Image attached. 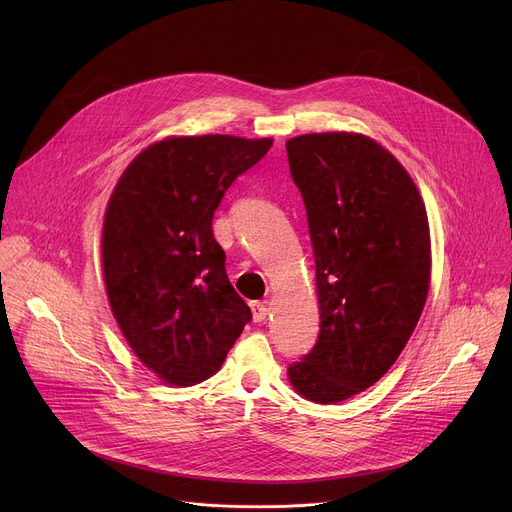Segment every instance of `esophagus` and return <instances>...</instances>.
Instances as JSON below:
<instances>
[{"label": "esophagus", "mask_w": 512, "mask_h": 512, "mask_svg": "<svg viewBox=\"0 0 512 512\" xmlns=\"http://www.w3.org/2000/svg\"><path fill=\"white\" fill-rule=\"evenodd\" d=\"M249 306H251V312H253V320H255V322H263V320L267 318L269 308H267L265 302H251Z\"/></svg>", "instance_id": "obj_1"}]
</instances>
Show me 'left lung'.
<instances>
[{"instance_id": "left-lung-1", "label": "left lung", "mask_w": 512, "mask_h": 512, "mask_svg": "<svg viewBox=\"0 0 512 512\" xmlns=\"http://www.w3.org/2000/svg\"><path fill=\"white\" fill-rule=\"evenodd\" d=\"M316 259L320 334L287 367L322 405L373 387L423 312L431 245L423 200L405 168L360 133H308L285 143Z\"/></svg>"}]
</instances>
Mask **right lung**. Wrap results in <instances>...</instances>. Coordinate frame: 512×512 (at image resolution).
Here are the masks:
<instances>
[{"label": "right lung", "mask_w": 512, "mask_h": 512, "mask_svg": "<svg viewBox=\"0 0 512 512\" xmlns=\"http://www.w3.org/2000/svg\"><path fill=\"white\" fill-rule=\"evenodd\" d=\"M273 139L168 137L119 178L103 223L113 316L164 383L190 387L221 369L251 310L233 289L212 216Z\"/></svg>", "instance_id": "right-lung-1"}]
</instances>
